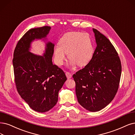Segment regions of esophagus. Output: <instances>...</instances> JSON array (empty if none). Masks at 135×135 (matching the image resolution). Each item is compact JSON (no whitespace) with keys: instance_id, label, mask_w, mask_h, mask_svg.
I'll return each instance as SVG.
<instances>
[{"instance_id":"34e87169","label":"esophagus","mask_w":135,"mask_h":135,"mask_svg":"<svg viewBox=\"0 0 135 135\" xmlns=\"http://www.w3.org/2000/svg\"><path fill=\"white\" fill-rule=\"evenodd\" d=\"M66 75L68 79L72 78V74L69 73V72H66Z\"/></svg>"}]
</instances>
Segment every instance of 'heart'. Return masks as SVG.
<instances>
[{"mask_svg":"<svg viewBox=\"0 0 135 135\" xmlns=\"http://www.w3.org/2000/svg\"><path fill=\"white\" fill-rule=\"evenodd\" d=\"M56 64L62 66L66 55L70 59V64L85 66L91 61L94 53L92 39L87 33L71 32L65 33L59 39L58 45L54 49Z\"/></svg>","mask_w":135,"mask_h":135,"instance_id":"obj_1","label":"heart"}]
</instances>
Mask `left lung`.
<instances>
[{"label":"left lung","instance_id":"8db88e82","mask_svg":"<svg viewBox=\"0 0 135 135\" xmlns=\"http://www.w3.org/2000/svg\"><path fill=\"white\" fill-rule=\"evenodd\" d=\"M97 46L86 66L73 75L79 103L87 110L96 112L107 106L119 87L121 63L109 39L93 29Z\"/></svg>","mask_w":135,"mask_h":135}]
</instances>
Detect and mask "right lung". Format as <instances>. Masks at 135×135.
I'll use <instances>...</instances> for the list:
<instances>
[{
	"label": "right lung",
	"mask_w": 135,
	"mask_h": 135,
	"mask_svg": "<svg viewBox=\"0 0 135 135\" xmlns=\"http://www.w3.org/2000/svg\"><path fill=\"white\" fill-rule=\"evenodd\" d=\"M50 29L44 26L29 30L18 41L13 59L18 93L32 109L42 113L56 105L59 91L67 80L62 69L52 63L53 43L46 44L43 56L29 52L32 42L46 38Z\"/></svg>",
	"instance_id": "right-lung-1"
}]
</instances>
